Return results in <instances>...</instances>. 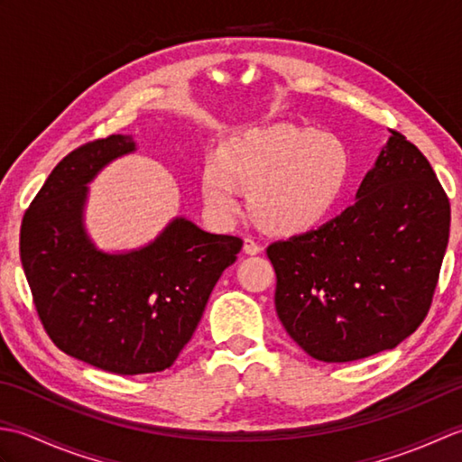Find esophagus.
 <instances>
[{
  "instance_id": "esophagus-1",
  "label": "esophagus",
  "mask_w": 462,
  "mask_h": 462,
  "mask_svg": "<svg viewBox=\"0 0 462 462\" xmlns=\"http://www.w3.org/2000/svg\"><path fill=\"white\" fill-rule=\"evenodd\" d=\"M244 252L250 254V256H256V254L262 252V246L256 240L248 236V238H244Z\"/></svg>"
}]
</instances>
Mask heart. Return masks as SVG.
<instances>
[{"label":"heart","mask_w":462,"mask_h":462,"mask_svg":"<svg viewBox=\"0 0 462 462\" xmlns=\"http://www.w3.org/2000/svg\"><path fill=\"white\" fill-rule=\"evenodd\" d=\"M351 159L336 134L276 123L234 134L202 171V199L218 220L242 210L240 186L263 228L301 234L336 208L349 179Z\"/></svg>","instance_id":"1"}]
</instances>
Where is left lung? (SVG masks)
Instances as JSON below:
<instances>
[{
  "label": "left lung",
  "mask_w": 462,
  "mask_h": 462,
  "mask_svg": "<svg viewBox=\"0 0 462 462\" xmlns=\"http://www.w3.org/2000/svg\"><path fill=\"white\" fill-rule=\"evenodd\" d=\"M448 228V196L433 166L391 131L356 204L268 246L282 326L326 363L397 347L427 318Z\"/></svg>",
  "instance_id": "1"
}]
</instances>
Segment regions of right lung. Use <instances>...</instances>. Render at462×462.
<instances>
[{
  "label": "right lung",
  "instance_id": "obj_1",
  "mask_svg": "<svg viewBox=\"0 0 462 462\" xmlns=\"http://www.w3.org/2000/svg\"><path fill=\"white\" fill-rule=\"evenodd\" d=\"M133 151V136L111 134L69 152L25 210L19 234L22 266L47 336L67 356L116 375L172 365L244 244L174 218L141 250H97L83 228L87 182Z\"/></svg>",
  "mask_w": 462,
  "mask_h": 462
}]
</instances>
